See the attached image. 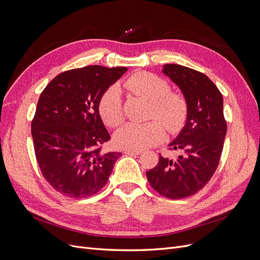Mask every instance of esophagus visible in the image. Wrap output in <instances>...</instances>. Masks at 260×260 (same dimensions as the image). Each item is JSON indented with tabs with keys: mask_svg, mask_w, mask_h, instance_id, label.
<instances>
[{
	"mask_svg": "<svg viewBox=\"0 0 260 260\" xmlns=\"http://www.w3.org/2000/svg\"><path fill=\"white\" fill-rule=\"evenodd\" d=\"M124 153L128 155H140L142 154V151H131V149H127V151H124Z\"/></svg>",
	"mask_w": 260,
	"mask_h": 260,
	"instance_id": "obj_1",
	"label": "esophagus"
}]
</instances>
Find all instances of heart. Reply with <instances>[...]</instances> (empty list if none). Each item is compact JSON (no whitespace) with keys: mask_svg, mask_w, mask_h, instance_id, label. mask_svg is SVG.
<instances>
[{"mask_svg":"<svg viewBox=\"0 0 260 260\" xmlns=\"http://www.w3.org/2000/svg\"><path fill=\"white\" fill-rule=\"evenodd\" d=\"M123 88L137 96L151 102L149 118L144 123H127L116 132V144L124 149L141 151L158 144L166 129L174 133L183 127L188 115V103L183 94L170 91L169 83L151 73L133 74L122 83ZM99 113L109 127H117L123 120L120 92L116 86L107 89L99 101Z\"/></svg>","mask_w":260,"mask_h":260,"instance_id":"heart-1","label":"heart"}]
</instances>
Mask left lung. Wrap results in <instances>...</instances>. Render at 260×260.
Returning <instances> with one entry per match:
<instances>
[{"label": "left lung", "instance_id": "left-lung-1", "mask_svg": "<svg viewBox=\"0 0 260 260\" xmlns=\"http://www.w3.org/2000/svg\"><path fill=\"white\" fill-rule=\"evenodd\" d=\"M162 72L182 91L188 115L184 128L169 145L180 155L171 159L159 154L158 164L146 177L157 193L180 200L202 190L218 167L226 133L223 99L216 84L198 70L166 64Z\"/></svg>", "mask_w": 260, "mask_h": 260}]
</instances>
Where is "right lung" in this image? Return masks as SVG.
I'll use <instances>...</instances> for the list:
<instances>
[{
    "label": "right lung",
    "instance_id": "add662e5",
    "mask_svg": "<svg viewBox=\"0 0 260 260\" xmlns=\"http://www.w3.org/2000/svg\"><path fill=\"white\" fill-rule=\"evenodd\" d=\"M127 72L100 65L70 69L45 86L31 122L37 161L60 194L84 199L107 183L121 154L104 153L111 139L99 113L100 98Z\"/></svg>",
    "mask_w": 260,
    "mask_h": 260
}]
</instances>
